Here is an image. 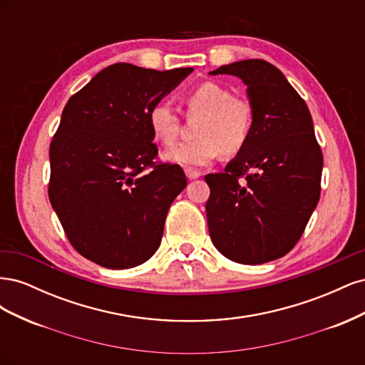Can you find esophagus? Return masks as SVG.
<instances>
[{"instance_id": "34e87169", "label": "esophagus", "mask_w": 365, "mask_h": 365, "mask_svg": "<svg viewBox=\"0 0 365 365\" xmlns=\"http://www.w3.org/2000/svg\"><path fill=\"white\" fill-rule=\"evenodd\" d=\"M184 172H185V176L189 180H197L201 176V172L193 170V169H184Z\"/></svg>"}]
</instances>
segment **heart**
I'll return each mask as SVG.
<instances>
[{
	"mask_svg": "<svg viewBox=\"0 0 365 365\" xmlns=\"http://www.w3.org/2000/svg\"><path fill=\"white\" fill-rule=\"evenodd\" d=\"M190 113L202 114L195 141L180 143L163 153V158L187 169H200L225 150L236 153L245 146L252 128V109L244 98L233 97L225 86L204 82L184 96ZM148 125L152 137L170 146L180 134V118L169 102H157L149 109Z\"/></svg>",
	"mask_w": 365,
	"mask_h": 365,
	"instance_id": "obj_1",
	"label": "heart"
}]
</instances>
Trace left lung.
I'll list each match as a JSON object with an SVG mask.
<instances>
[{"label":"left lung","instance_id":"left-lung-1","mask_svg":"<svg viewBox=\"0 0 365 365\" xmlns=\"http://www.w3.org/2000/svg\"><path fill=\"white\" fill-rule=\"evenodd\" d=\"M210 74L239 77L252 109L245 146L224 172L205 175L210 237L222 256L237 263L280 259L302 237L322 192L323 153L311 113L267 61H239Z\"/></svg>","mask_w":365,"mask_h":365}]
</instances>
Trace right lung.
Wrapping results in <instances>:
<instances>
[{
	"instance_id": "1",
	"label": "right lung",
	"mask_w": 365,
	"mask_h": 365,
	"mask_svg": "<svg viewBox=\"0 0 365 365\" xmlns=\"http://www.w3.org/2000/svg\"><path fill=\"white\" fill-rule=\"evenodd\" d=\"M193 68L114 63L65 105L50 145L48 196L71 245L109 269L158 250L165 216L187 185L178 164H157L149 109Z\"/></svg>"
}]
</instances>
